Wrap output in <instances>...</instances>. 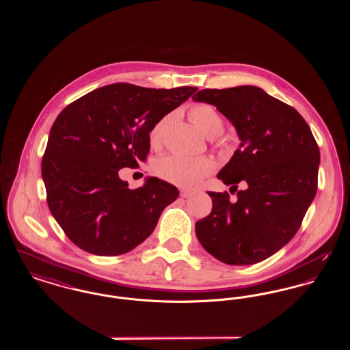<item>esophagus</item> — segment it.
Masks as SVG:
<instances>
[{
  "label": "esophagus",
  "instance_id": "obj_1",
  "mask_svg": "<svg viewBox=\"0 0 350 350\" xmlns=\"http://www.w3.org/2000/svg\"><path fill=\"white\" fill-rule=\"evenodd\" d=\"M180 196H181L183 198H189V197L193 196V191H190V190H181V191H180Z\"/></svg>",
  "mask_w": 350,
  "mask_h": 350
}]
</instances>
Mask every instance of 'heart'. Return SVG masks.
Returning <instances> with one entry per match:
<instances>
[{
	"mask_svg": "<svg viewBox=\"0 0 350 350\" xmlns=\"http://www.w3.org/2000/svg\"><path fill=\"white\" fill-rule=\"evenodd\" d=\"M191 120L200 127V131L208 137H217L223 133L224 122L217 110L208 103L194 105L189 110ZM173 118V114H167L159 119L148 133V142L152 148H159L163 143L167 126ZM215 169V163L210 157H183L180 154H167L159 159L153 170L154 173L167 183L181 186L194 187L211 174Z\"/></svg>",
	"mask_w": 350,
	"mask_h": 350,
	"instance_id": "obj_1",
	"label": "heart"
}]
</instances>
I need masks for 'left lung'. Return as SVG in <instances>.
Segmentation results:
<instances>
[{
    "label": "left lung",
    "mask_w": 350,
    "mask_h": 350,
    "mask_svg": "<svg viewBox=\"0 0 350 350\" xmlns=\"http://www.w3.org/2000/svg\"><path fill=\"white\" fill-rule=\"evenodd\" d=\"M193 100L214 105L241 140L217 178L230 194L207 191L208 217L196 223L202 247L228 265L260 262L284 247L299 230L317 190L320 152L299 113L261 88L243 85L203 89Z\"/></svg>",
    "instance_id": "obj_1"
}]
</instances>
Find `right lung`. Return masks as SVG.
<instances>
[{
	"label": "right lung",
	"instance_id": "add662e5",
	"mask_svg": "<svg viewBox=\"0 0 350 350\" xmlns=\"http://www.w3.org/2000/svg\"><path fill=\"white\" fill-rule=\"evenodd\" d=\"M197 89L111 83L72 102L56 118L42 177L50 211L73 244L92 254L118 256L153 232L178 189L148 177L131 190L118 172L147 160L153 124Z\"/></svg>",
	"mask_w": 350,
	"mask_h": 350
}]
</instances>
